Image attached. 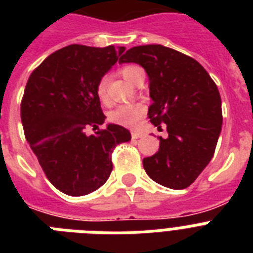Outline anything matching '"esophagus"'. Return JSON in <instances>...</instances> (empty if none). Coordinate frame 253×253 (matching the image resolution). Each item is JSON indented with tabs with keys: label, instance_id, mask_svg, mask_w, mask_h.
Returning a JSON list of instances; mask_svg holds the SVG:
<instances>
[{
	"label": "esophagus",
	"instance_id": "esophagus-1",
	"mask_svg": "<svg viewBox=\"0 0 253 253\" xmlns=\"http://www.w3.org/2000/svg\"><path fill=\"white\" fill-rule=\"evenodd\" d=\"M131 136H132V139H139V138H142V136H144V134L140 132V131H132Z\"/></svg>",
	"mask_w": 253,
	"mask_h": 253
}]
</instances>
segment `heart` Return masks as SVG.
Masks as SVG:
<instances>
[{
  "label": "heart",
  "mask_w": 253,
  "mask_h": 253,
  "mask_svg": "<svg viewBox=\"0 0 253 253\" xmlns=\"http://www.w3.org/2000/svg\"><path fill=\"white\" fill-rule=\"evenodd\" d=\"M121 75H122L127 81L134 83L136 81L138 76L143 72L142 68H139L136 65H126L121 68ZM106 87H107V79L101 77L95 86V93L101 101L106 99ZM144 114V106L142 103H127V105H121L109 114V119L111 122L121 125V126L131 127L135 126L140 121V118Z\"/></svg>",
  "instance_id": "1"
}]
</instances>
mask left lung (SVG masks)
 <instances>
[{
	"label": "left lung",
	"instance_id": "1",
	"mask_svg": "<svg viewBox=\"0 0 253 253\" xmlns=\"http://www.w3.org/2000/svg\"><path fill=\"white\" fill-rule=\"evenodd\" d=\"M119 63H135L150 80L151 123L160 136L159 151L143 159L147 174L170 189L193 184L214 156L222 130V101L215 83L197 60L160 44L132 47Z\"/></svg>",
	"mask_w": 253,
	"mask_h": 253
}]
</instances>
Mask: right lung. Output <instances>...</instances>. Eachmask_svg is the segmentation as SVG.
<instances>
[{"instance_id":"1","label":"right lung","mask_w":253,"mask_h":253,"mask_svg":"<svg viewBox=\"0 0 253 253\" xmlns=\"http://www.w3.org/2000/svg\"><path fill=\"white\" fill-rule=\"evenodd\" d=\"M125 47L72 44L51 53L29 77L21 103L26 140L49 182L64 194L94 192L113 170L111 152L131 140L130 131L105 122L95 86Z\"/></svg>"}]
</instances>
